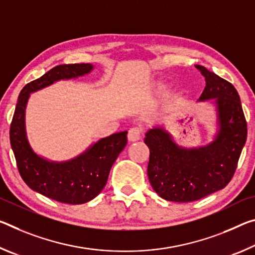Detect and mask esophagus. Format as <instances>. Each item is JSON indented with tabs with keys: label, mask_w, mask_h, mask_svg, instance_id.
Wrapping results in <instances>:
<instances>
[{
	"label": "esophagus",
	"mask_w": 255,
	"mask_h": 255,
	"mask_svg": "<svg viewBox=\"0 0 255 255\" xmlns=\"http://www.w3.org/2000/svg\"><path fill=\"white\" fill-rule=\"evenodd\" d=\"M143 134V129L140 126H132L129 128L128 130V139L130 142H135V140H138Z\"/></svg>",
	"instance_id": "1"
}]
</instances>
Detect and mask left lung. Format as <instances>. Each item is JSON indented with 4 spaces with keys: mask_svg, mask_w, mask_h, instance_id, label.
Returning a JSON list of instances; mask_svg holds the SVG:
<instances>
[{
    "mask_svg": "<svg viewBox=\"0 0 255 255\" xmlns=\"http://www.w3.org/2000/svg\"><path fill=\"white\" fill-rule=\"evenodd\" d=\"M205 78L200 101L216 99L219 132L208 146L186 149L172 142L162 128L146 132L149 148L147 176L159 196L171 202H192L226 187L236 171L248 136V124L236 88L197 64Z\"/></svg>",
    "mask_w": 255,
    "mask_h": 255,
    "instance_id": "obj_1",
    "label": "left lung"
}]
</instances>
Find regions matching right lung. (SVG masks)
Wrapping results in <instances>:
<instances>
[{
	"mask_svg": "<svg viewBox=\"0 0 255 255\" xmlns=\"http://www.w3.org/2000/svg\"><path fill=\"white\" fill-rule=\"evenodd\" d=\"M92 64H60L39 78L28 83L20 92L10 126V143L20 176L33 191L67 204H83L102 192L112 164L127 145V131L100 139L91 148L68 162H50L35 154L27 140L25 109L31 92L60 79L88 74Z\"/></svg>",
	"mask_w": 255,
	"mask_h": 255,
	"instance_id": "add662e5",
	"label": "right lung"
}]
</instances>
